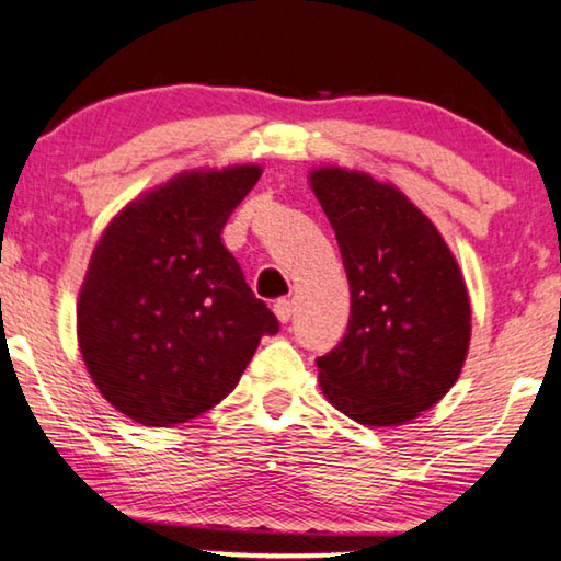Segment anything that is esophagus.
Here are the masks:
<instances>
[{"label": "esophagus", "instance_id": "obj_1", "mask_svg": "<svg viewBox=\"0 0 561 561\" xmlns=\"http://www.w3.org/2000/svg\"><path fill=\"white\" fill-rule=\"evenodd\" d=\"M273 313H275V318H278L280 323H288L290 321V316H293V304L288 298H280V300H275V306H273Z\"/></svg>", "mask_w": 561, "mask_h": 561}]
</instances>
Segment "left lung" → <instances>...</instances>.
Segmentation results:
<instances>
[{
    "label": "left lung",
    "mask_w": 561,
    "mask_h": 561,
    "mask_svg": "<svg viewBox=\"0 0 561 561\" xmlns=\"http://www.w3.org/2000/svg\"><path fill=\"white\" fill-rule=\"evenodd\" d=\"M310 187L331 220L351 286L348 329L318 356L321 391L364 426H399L444 399L471 339L469 293L424 213L366 172L318 168Z\"/></svg>",
    "instance_id": "obj_1"
}]
</instances>
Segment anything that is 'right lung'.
Instances as JSON below:
<instances>
[{
    "label": "right lung",
    "instance_id": "1",
    "mask_svg": "<svg viewBox=\"0 0 561 561\" xmlns=\"http://www.w3.org/2000/svg\"><path fill=\"white\" fill-rule=\"evenodd\" d=\"M261 172H180L119 210L94 248L77 341L100 393L137 424H185L213 409L263 335L278 333L220 240Z\"/></svg>",
    "mask_w": 561,
    "mask_h": 561
}]
</instances>
